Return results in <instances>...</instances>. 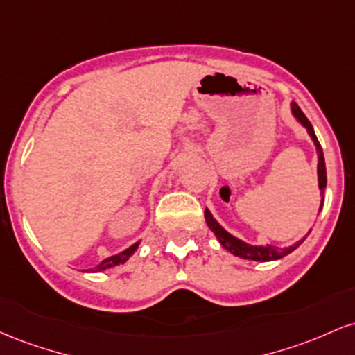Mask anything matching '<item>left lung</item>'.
<instances>
[{
	"label": "left lung",
	"instance_id": "8db88e82",
	"mask_svg": "<svg viewBox=\"0 0 355 355\" xmlns=\"http://www.w3.org/2000/svg\"><path fill=\"white\" fill-rule=\"evenodd\" d=\"M292 112H294V115L297 120L302 123L305 128H307L309 135L312 137L313 144L317 146V153H319V189L322 193H324L325 187H327V173H325V162H324V153H322V146L319 144V140H317L315 133H313V128L311 125V121L307 120V116L304 115V112L297 107L295 103H292ZM205 220H207V225H209V229L214 232L215 235H217L218 242L222 243L223 247L227 248V250L230 252V254L240 257V259H247V260H259V262H268V260H277V259H282L287 254H291L294 248L299 245V243H295V245L288 247V248H279V247H272V245H267V247H255V245H248V243L242 242V240L232 237L229 232H225L222 229V227L218 225V222L211 217V214L209 210L205 209Z\"/></svg>",
	"mask_w": 355,
	"mask_h": 355
}]
</instances>
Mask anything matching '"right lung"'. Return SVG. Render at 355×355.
Listing matches in <instances>:
<instances>
[{
  "label": "right lung",
  "instance_id": "obj_1",
  "mask_svg": "<svg viewBox=\"0 0 355 355\" xmlns=\"http://www.w3.org/2000/svg\"><path fill=\"white\" fill-rule=\"evenodd\" d=\"M137 247H138V243H135V245H132L130 248H126L125 252H121V254H118V255H113V257H110V259H105L103 262L100 263L98 267L95 268V270L93 272H100V270H107V268H110V267H115V266H120V263H125L126 260L130 259V257L133 255V252L137 250Z\"/></svg>",
  "mask_w": 355,
  "mask_h": 355
}]
</instances>
